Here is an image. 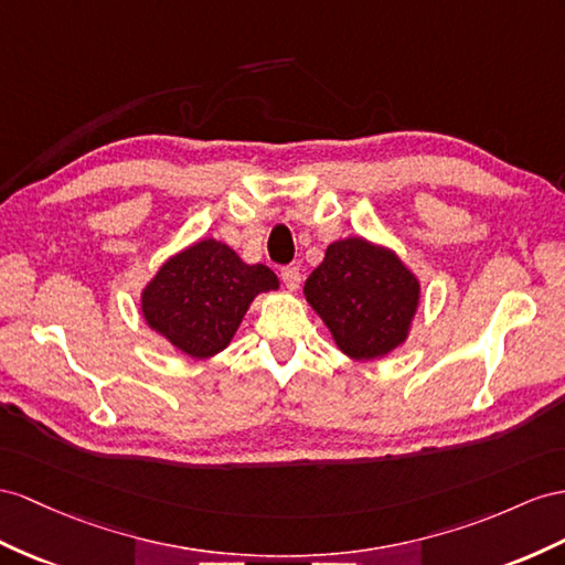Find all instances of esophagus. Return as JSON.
Listing matches in <instances>:
<instances>
[{
  "label": "esophagus",
  "mask_w": 565,
  "mask_h": 565,
  "mask_svg": "<svg viewBox=\"0 0 565 565\" xmlns=\"http://www.w3.org/2000/svg\"><path fill=\"white\" fill-rule=\"evenodd\" d=\"M281 281L288 288V291H296L300 286V271L296 267H284L281 269Z\"/></svg>",
  "instance_id": "esophagus-1"
}]
</instances>
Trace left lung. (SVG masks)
Returning <instances> with one entry per match:
<instances>
[{
    "mask_svg": "<svg viewBox=\"0 0 565 565\" xmlns=\"http://www.w3.org/2000/svg\"><path fill=\"white\" fill-rule=\"evenodd\" d=\"M306 298L345 355L372 360L406 341L420 286L394 253L345 238L329 245Z\"/></svg>",
    "mask_w": 565,
    "mask_h": 565,
    "instance_id": "left-lung-1",
    "label": "left lung"
}]
</instances>
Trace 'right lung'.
I'll return each instance as SVG.
<instances>
[{
	"mask_svg": "<svg viewBox=\"0 0 565 565\" xmlns=\"http://www.w3.org/2000/svg\"><path fill=\"white\" fill-rule=\"evenodd\" d=\"M279 288L265 265H245L224 243L200 241L167 259L142 291V315L152 329L191 358L226 349L253 298Z\"/></svg>",
	"mask_w": 565,
	"mask_h": 565,
	"instance_id": "add662e5",
	"label": "right lung"
}]
</instances>
